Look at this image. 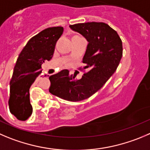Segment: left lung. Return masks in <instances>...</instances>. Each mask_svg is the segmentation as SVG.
<instances>
[{
	"instance_id": "1",
	"label": "left lung",
	"mask_w": 150,
	"mask_h": 150,
	"mask_svg": "<svg viewBox=\"0 0 150 150\" xmlns=\"http://www.w3.org/2000/svg\"><path fill=\"white\" fill-rule=\"evenodd\" d=\"M85 37L88 44L82 59L85 64L80 79L69 71L50 76L49 92L70 102L84 100L97 92L115 73L122 57V42L116 31L105 23H85L70 25Z\"/></svg>"
}]
</instances>
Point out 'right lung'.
Instances as JSON below:
<instances>
[{
    "label": "right lung",
    "instance_id": "obj_1",
    "mask_svg": "<svg viewBox=\"0 0 150 150\" xmlns=\"http://www.w3.org/2000/svg\"><path fill=\"white\" fill-rule=\"evenodd\" d=\"M62 32L61 26L45 28L31 38L20 54L10 81L8 100L10 112L18 120L25 121L32 113L30 87L42 73L41 65L52 58L56 42ZM64 71L68 70L61 71Z\"/></svg>",
    "mask_w": 150,
    "mask_h": 150
}]
</instances>
